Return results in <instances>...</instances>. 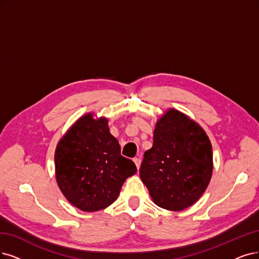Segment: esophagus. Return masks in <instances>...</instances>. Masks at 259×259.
Returning <instances> with one entry per match:
<instances>
[{
    "label": "esophagus",
    "mask_w": 259,
    "mask_h": 259,
    "mask_svg": "<svg viewBox=\"0 0 259 259\" xmlns=\"http://www.w3.org/2000/svg\"><path fill=\"white\" fill-rule=\"evenodd\" d=\"M133 162H135L137 167H138V169H139L140 166H141V159H140V158H135V159H133Z\"/></svg>",
    "instance_id": "esophagus-1"
}]
</instances>
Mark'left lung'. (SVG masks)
Masks as SVG:
<instances>
[{
    "instance_id": "left-lung-1",
    "label": "left lung",
    "mask_w": 259,
    "mask_h": 259,
    "mask_svg": "<svg viewBox=\"0 0 259 259\" xmlns=\"http://www.w3.org/2000/svg\"><path fill=\"white\" fill-rule=\"evenodd\" d=\"M212 158L205 130L185 113L168 109L156 122L154 144L145 151L140 177L157 206L181 211L204 194Z\"/></svg>"
}]
</instances>
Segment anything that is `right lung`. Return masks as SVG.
<instances>
[{"label": "right lung", "instance_id": "right-lung-1", "mask_svg": "<svg viewBox=\"0 0 259 259\" xmlns=\"http://www.w3.org/2000/svg\"><path fill=\"white\" fill-rule=\"evenodd\" d=\"M108 121L91 112L83 115L55 148L57 186L72 206L85 212L112 205L124 180L138 170L132 160L120 155L119 143L111 135Z\"/></svg>", "mask_w": 259, "mask_h": 259}]
</instances>
